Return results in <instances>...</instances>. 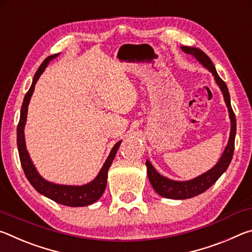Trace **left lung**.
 I'll list each match as a JSON object with an SVG mask.
<instances>
[{"mask_svg":"<svg viewBox=\"0 0 252 252\" xmlns=\"http://www.w3.org/2000/svg\"><path fill=\"white\" fill-rule=\"evenodd\" d=\"M181 50L185 53L191 54L193 58H195L201 64L211 72L215 76V80L217 84L219 85L221 92H222L224 102L227 104V108L229 111L230 121H231V130H230V136L227 147H225L222 156L218 161L215 167L211 168L209 171L202 173L201 176L192 179V180L188 181H176L168 179L157 171L155 167L150 163V161L147 160V171H148V178L150 181L153 189L156 190L158 194L161 197L168 198V199H176V200H183L195 197L200 193L204 192L208 190L213 183H215L218 179L221 177L225 170L228 169L230 162H231L233 150H234V138H236V131H237V122H236V116H234L233 110L231 108V103H230V94L225 84L222 79L220 78L217 73L216 67L213 65L210 58L203 52L202 50L197 48H191V46H181Z\"/></svg>","mask_w":252,"mask_h":252,"instance_id":"8db88e82","label":"left lung"}]
</instances>
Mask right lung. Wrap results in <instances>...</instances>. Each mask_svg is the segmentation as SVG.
<instances>
[{
    "label": "right lung",
    "mask_w": 252,
    "mask_h": 252,
    "mask_svg": "<svg viewBox=\"0 0 252 252\" xmlns=\"http://www.w3.org/2000/svg\"><path fill=\"white\" fill-rule=\"evenodd\" d=\"M60 53L50 55L46 58L43 63L37 69L35 75L33 78V82L31 88L24 96L22 108H21V114H20V121L18 125V150L20 156L21 165H22L23 171L25 173V177L31 183L32 187L35 189L37 192L45 195L49 199L53 200V201L58 202L60 204L67 207H85L89 204L94 203L101 198L103 194L105 187H106V180H108V171L109 168L112 164V161L114 157L117 155V151L119 147H120L121 141L117 142L114 147L111 150L108 159L105 160L103 167L101 168L100 172L97 173L94 180L87 183L83 186H65V185H57V183H52L46 181L45 179L42 178L39 172L36 171L35 167H34L31 158L29 156V152L27 150V146H25V139H24V126L25 122H27V116H28V106L31 100V96L33 94L34 87L39 80L40 75L43 73L45 67L48 66L49 62L58 57Z\"/></svg>",
    "instance_id": "1"
}]
</instances>
